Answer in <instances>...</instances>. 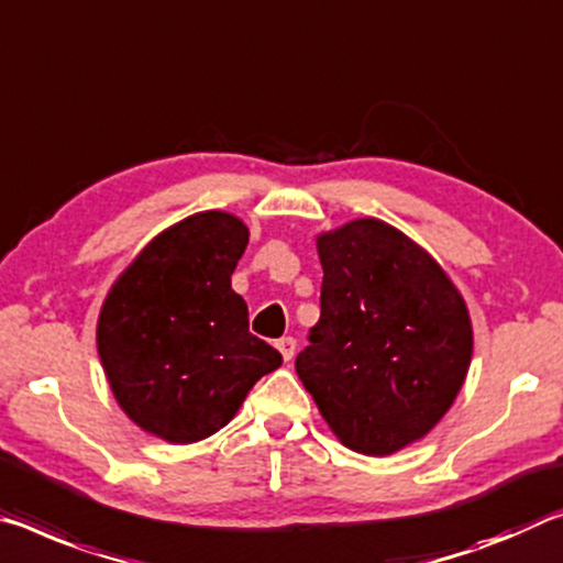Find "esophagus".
Masks as SVG:
<instances>
[{
    "label": "esophagus",
    "mask_w": 563,
    "mask_h": 563,
    "mask_svg": "<svg viewBox=\"0 0 563 563\" xmlns=\"http://www.w3.org/2000/svg\"><path fill=\"white\" fill-rule=\"evenodd\" d=\"M296 338H290V335H285V338H280L278 343H275V347H278L280 351V355H283V361H290L292 355H296Z\"/></svg>",
    "instance_id": "obj_1"
}]
</instances>
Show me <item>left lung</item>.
<instances>
[{
	"mask_svg": "<svg viewBox=\"0 0 563 563\" xmlns=\"http://www.w3.org/2000/svg\"><path fill=\"white\" fill-rule=\"evenodd\" d=\"M320 320L296 371L347 449L388 456L441 421L466 380L474 330L441 265L386 222L318 238Z\"/></svg>",
	"mask_w": 563,
	"mask_h": 563,
	"instance_id": "obj_1",
	"label": "left lung"
}]
</instances>
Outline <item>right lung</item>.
I'll return each instance as SVG.
<instances>
[{"instance_id": "1", "label": "right lung", "mask_w": 563, "mask_h": 563, "mask_svg": "<svg viewBox=\"0 0 563 563\" xmlns=\"http://www.w3.org/2000/svg\"><path fill=\"white\" fill-rule=\"evenodd\" d=\"M247 228L220 210L167 228L107 296L97 351L120 408L169 443H195L233 421L247 390L283 355L250 333L230 275Z\"/></svg>"}]
</instances>
